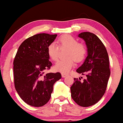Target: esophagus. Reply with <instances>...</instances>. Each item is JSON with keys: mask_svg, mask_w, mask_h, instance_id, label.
Wrapping results in <instances>:
<instances>
[{"mask_svg": "<svg viewBox=\"0 0 123 123\" xmlns=\"http://www.w3.org/2000/svg\"><path fill=\"white\" fill-rule=\"evenodd\" d=\"M68 76V75L67 74H62V76L63 78H65L66 76Z\"/></svg>", "mask_w": 123, "mask_h": 123, "instance_id": "obj_1", "label": "esophagus"}]
</instances>
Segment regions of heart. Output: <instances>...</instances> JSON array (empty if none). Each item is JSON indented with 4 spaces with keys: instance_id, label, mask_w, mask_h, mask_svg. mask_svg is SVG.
Instances as JSON below:
<instances>
[{
    "instance_id": "obj_1",
    "label": "heart",
    "mask_w": 123,
    "mask_h": 123,
    "mask_svg": "<svg viewBox=\"0 0 123 123\" xmlns=\"http://www.w3.org/2000/svg\"><path fill=\"white\" fill-rule=\"evenodd\" d=\"M60 47H67L66 56L69 57L65 59L58 60L54 66V68L57 71L66 74L69 72L76 62H81L84 59L87 53L86 47L82 43H78L76 39L70 35L62 36L58 40ZM59 48L54 42L50 43L47 47V54L53 61L58 59Z\"/></svg>"
}]
</instances>
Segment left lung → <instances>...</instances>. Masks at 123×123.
<instances>
[{
	"mask_svg": "<svg viewBox=\"0 0 123 123\" xmlns=\"http://www.w3.org/2000/svg\"><path fill=\"white\" fill-rule=\"evenodd\" d=\"M78 36L86 42L87 56L76 72L86 74L87 78L82 82L74 78L70 87L71 97L78 105L88 107L99 101L105 93L111 74L109 57L105 47L96 35L82 32Z\"/></svg>",
	"mask_w": 123,
	"mask_h": 123,
	"instance_id": "8db88e82",
	"label": "left lung"
}]
</instances>
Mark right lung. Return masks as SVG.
I'll return each mask as SVG.
<instances>
[{
    "mask_svg": "<svg viewBox=\"0 0 123 123\" xmlns=\"http://www.w3.org/2000/svg\"><path fill=\"white\" fill-rule=\"evenodd\" d=\"M57 35L39 33L25 39L17 52L14 60L15 90L22 100L32 106H42L49 101L53 86L61 79L60 73H48L51 62L47 47Z\"/></svg>",
    "mask_w": 123,
    "mask_h": 123,
    "instance_id": "add662e5",
    "label": "right lung"
}]
</instances>
